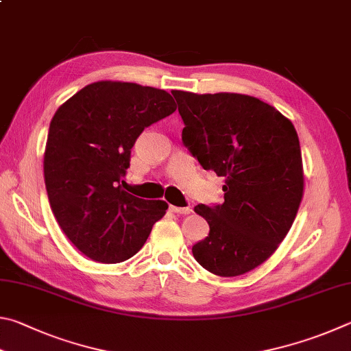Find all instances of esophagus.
I'll use <instances>...</instances> for the list:
<instances>
[{
  "label": "esophagus",
  "mask_w": 351,
  "mask_h": 351,
  "mask_svg": "<svg viewBox=\"0 0 351 351\" xmlns=\"http://www.w3.org/2000/svg\"><path fill=\"white\" fill-rule=\"evenodd\" d=\"M169 210H171L172 213H176V214H180V216H186V214H189V213L193 211L189 206L182 208V206H174V205H171Z\"/></svg>",
  "instance_id": "obj_1"
}]
</instances>
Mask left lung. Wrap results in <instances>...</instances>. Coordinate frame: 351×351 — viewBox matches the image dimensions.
<instances>
[{
	"label": "left lung",
	"instance_id": "1",
	"mask_svg": "<svg viewBox=\"0 0 351 351\" xmlns=\"http://www.w3.org/2000/svg\"><path fill=\"white\" fill-rule=\"evenodd\" d=\"M182 140L204 169L225 177L222 205H197L210 234L193 247L208 271L232 278L262 265L284 241L304 195L296 129L278 109L243 94L172 92Z\"/></svg>",
	"mask_w": 351,
	"mask_h": 351
}]
</instances>
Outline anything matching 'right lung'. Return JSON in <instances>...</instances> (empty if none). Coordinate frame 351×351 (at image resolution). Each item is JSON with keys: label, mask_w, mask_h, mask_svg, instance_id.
Instances as JSON below:
<instances>
[{"label": "right lung", "mask_w": 351, "mask_h": 351, "mask_svg": "<svg viewBox=\"0 0 351 351\" xmlns=\"http://www.w3.org/2000/svg\"><path fill=\"white\" fill-rule=\"evenodd\" d=\"M174 110V98L163 89L97 82L55 112L45 149L49 204L60 228L89 259H129L165 216L166 202L135 197L120 180L138 135Z\"/></svg>", "instance_id": "obj_1"}]
</instances>
